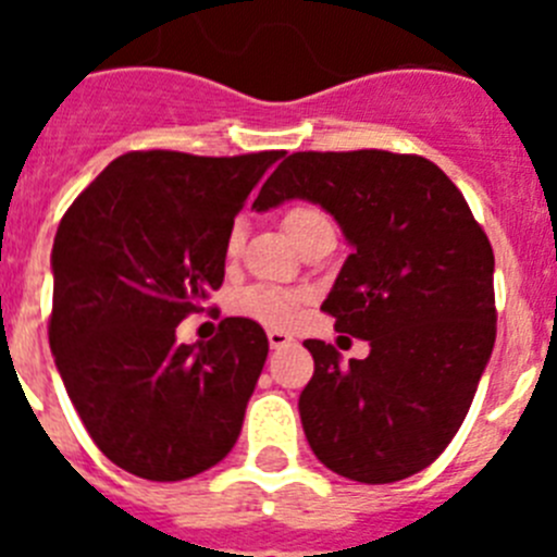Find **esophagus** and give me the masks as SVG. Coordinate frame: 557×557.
<instances>
[{
    "label": "esophagus",
    "mask_w": 557,
    "mask_h": 557,
    "mask_svg": "<svg viewBox=\"0 0 557 557\" xmlns=\"http://www.w3.org/2000/svg\"><path fill=\"white\" fill-rule=\"evenodd\" d=\"M268 343H270V348H275V351H278V348L293 346V337H289L287 332H282V329H270Z\"/></svg>",
    "instance_id": "esophagus-1"
}]
</instances>
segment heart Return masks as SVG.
<instances>
[{"label":"heart","instance_id":"1","mask_svg":"<svg viewBox=\"0 0 557 557\" xmlns=\"http://www.w3.org/2000/svg\"><path fill=\"white\" fill-rule=\"evenodd\" d=\"M329 223L326 211L321 206L307 203V200H298V203H289L282 214V225L287 231V236L293 243H298L309 228L314 225ZM245 243V223L243 220H234L225 234V253L236 256L243 250ZM301 307V295L289 293L282 287H270V284H256V287L243 289V293L234 298V312L250 318L256 323H264V326L284 329L295 321Z\"/></svg>","mask_w":557,"mask_h":557}]
</instances>
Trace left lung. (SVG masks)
<instances>
[{
    "instance_id": "left-lung-1",
    "label": "left lung",
    "mask_w": 557,
    "mask_h": 557,
    "mask_svg": "<svg viewBox=\"0 0 557 557\" xmlns=\"http://www.w3.org/2000/svg\"><path fill=\"white\" fill-rule=\"evenodd\" d=\"M321 203L348 256L323 312L371 343L366 359L307 339L314 373L298 398L318 460L382 485L418 474L451 444L496 339L494 250L462 191L424 156L293 152L264 181L256 211Z\"/></svg>"
}]
</instances>
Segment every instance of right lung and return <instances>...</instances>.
Listing matches in <instances>:
<instances>
[{
	"mask_svg": "<svg viewBox=\"0 0 557 557\" xmlns=\"http://www.w3.org/2000/svg\"><path fill=\"white\" fill-rule=\"evenodd\" d=\"M282 150H133L75 198L52 245L49 348L97 449L152 482H178L234 449L268 334L225 318L209 343L175 326L225 275V234Z\"/></svg>",
	"mask_w": 557,
	"mask_h": 557,
	"instance_id": "add662e5",
	"label": "right lung"
}]
</instances>
